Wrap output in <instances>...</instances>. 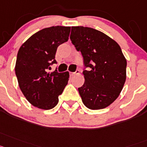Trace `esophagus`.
Masks as SVG:
<instances>
[{
  "instance_id": "1",
  "label": "esophagus",
  "mask_w": 147,
  "mask_h": 147,
  "mask_svg": "<svg viewBox=\"0 0 147 147\" xmlns=\"http://www.w3.org/2000/svg\"><path fill=\"white\" fill-rule=\"evenodd\" d=\"M80 73V71L79 70H76L75 72H71V75H78Z\"/></svg>"
}]
</instances>
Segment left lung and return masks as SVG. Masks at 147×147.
Listing matches in <instances>:
<instances>
[{
    "label": "left lung",
    "mask_w": 147,
    "mask_h": 147,
    "mask_svg": "<svg viewBox=\"0 0 147 147\" xmlns=\"http://www.w3.org/2000/svg\"><path fill=\"white\" fill-rule=\"evenodd\" d=\"M70 40L81 52L85 82L78 88L84 104L93 110L109 107L119 96L127 78V60L118 43L97 29L72 26Z\"/></svg>",
    "instance_id": "1"
}]
</instances>
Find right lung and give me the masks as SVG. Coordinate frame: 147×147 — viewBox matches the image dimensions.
Returning <instances> with one entry per match:
<instances>
[{
  "mask_svg": "<svg viewBox=\"0 0 147 147\" xmlns=\"http://www.w3.org/2000/svg\"><path fill=\"white\" fill-rule=\"evenodd\" d=\"M70 26H51L35 33L23 43L18 52L15 74L26 100L39 109H51L67 85L69 72H48L56 63L58 46L68 40Z\"/></svg>",
  "mask_w": 147,
  "mask_h": 147,
  "instance_id": "obj_1",
  "label": "right lung"
}]
</instances>
